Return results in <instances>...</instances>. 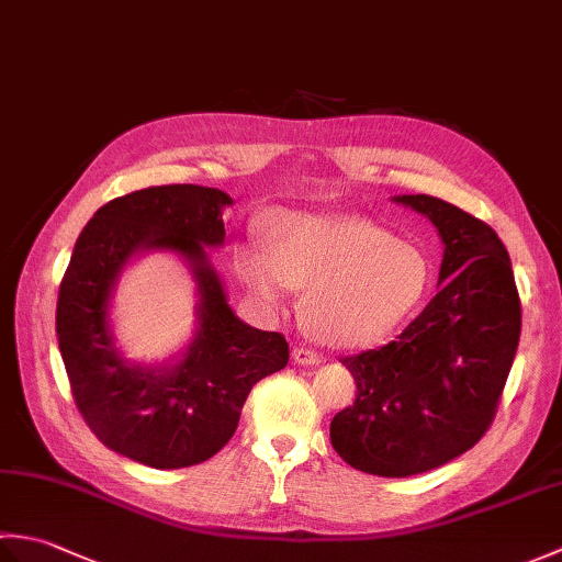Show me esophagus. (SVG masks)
Instances as JSON below:
<instances>
[{"label": "esophagus", "mask_w": 562, "mask_h": 562, "mask_svg": "<svg viewBox=\"0 0 562 562\" xmlns=\"http://www.w3.org/2000/svg\"><path fill=\"white\" fill-rule=\"evenodd\" d=\"M292 360H294L296 364L314 367V364H318L321 360H324V357H321V355H318V352H314V350H306V348H294V350H292Z\"/></svg>", "instance_id": "obj_1"}]
</instances>
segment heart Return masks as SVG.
I'll return each mask as SVG.
<instances>
[{"instance_id": "obj_1", "label": "heart", "mask_w": 562, "mask_h": 562, "mask_svg": "<svg viewBox=\"0 0 562 562\" xmlns=\"http://www.w3.org/2000/svg\"><path fill=\"white\" fill-rule=\"evenodd\" d=\"M234 270L262 306H280L290 288L304 290V326L333 348H362L384 338L420 304L427 288L420 250L372 222L342 214L272 212L266 250L238 246Z\"/></svg>"}]
</instances>
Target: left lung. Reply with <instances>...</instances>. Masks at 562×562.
Here are the masks:
<instances>
[{
	"label": "left lung",
	"mask_w": 562,
	"mask_h": 562,
	"mask_svg": "<svg viewBox=\"0 0 562 562\" xmlns=\"http://www.w3.org/2000/svg\"><path fill=\"white\" fill-rule=\"evenodd\" d=\"M445 244L439 292L391 342L342 357L357 398L330 423L352 469L405 479L461 457L491 427L515 362L521 306L505 244L432 195H393Z\"/></svg>",
	"instance_id": "8db88e82"
}]
</instances>
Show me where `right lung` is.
I'll use <instances>...</instances> for the list:
<instances>
[{"instance_id":"1","label":"right lung","mask_w":562,"mask_h":562,"mask_svg":"<svg viewBox=\"0 0 562 562\" xmlns=\"http://www.w3.org/2000/svg\"><path fill=\"white\" fill-rule=\"evenodd\" d=\"M220 188L154 186L111 200L83 226L57 296V345L89 429L121 457L151 469H186L214 457L236 432L260 379L280 372L290 345L234 314L210 248L224 246ZM161 249L196 282V330L164 363H137L112 328L122 272Z\"/></svg>"}]
</instances>
